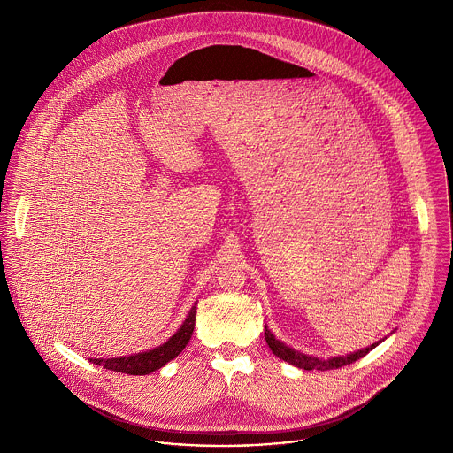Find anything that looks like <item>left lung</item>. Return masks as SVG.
<instances>
[{"label":"left lung","instance_id":"8db88e82","mask_svg":"<svg viewBox=\"0 0 453 453\" xmlns=\"http://www.w3.org/2000/svg\"><path fill=\"white\" fill-rule=\"evenodd\" d=\"M387 339V337H385ZM385 339L364 348V349H358L355 353H349V355H342V357H330V358H319V357H313V355H304L290 346H287L285 342H281L280 339L274 337V334L269 330V326L265 325V341L271 348V351L280 357L281 360L299 367V369H304V371H328V369H339L342 365H348V364H353L355 360H360L362 357H365L371 349H374L380 342H383Z\"/></svg>","mask_w":453,"mask_h":453}]
</instances>
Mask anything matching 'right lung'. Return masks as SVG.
<instances>
[{"instance_id":"obj_1","label":"right lung","mask_w":453,"mask_h":453,"mask_svg":"<svg viewBox=\"0 0 453 453\" xmlns=\"http://www.w3.org/2000/svg\"><path fill=\"white\" fill-rule=\"evenodd\" d=\"M196 313H197V301L189 308L182 325L177 328V332L163 344L145 349L140 353L125 355V357H114V358H89V362L102 365L111 371L127 372V374H149L157 369H161L165 364L173 360L189 342L193 328H196Z\"/></svg>"}]
</instances>
